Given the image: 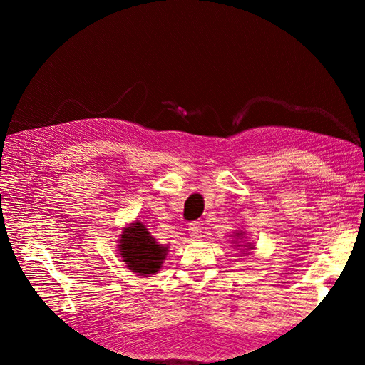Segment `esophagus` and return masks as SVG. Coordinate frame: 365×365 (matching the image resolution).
Instances as JSON below:
<instances>
[{
  "label": "esophagus",
  "mask_w": 365,
  "mask_h": 365,
  "mask_svg": "<svg viewBox=\"0 0 365 365\" xmlns=\"http://www.w3.org/2000/svg\"><path fill=\"white\" fill-rule=\"evenodd\" d=\"M188 234L192 240H199L200 234H202V227H200V222H191L188 226Z\"/></svg>",
  "instance_id": "34e87169"
}]
</instances>
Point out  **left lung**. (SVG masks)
<instances>
[{
	"mask_svg": "<svg viewBox=\"0 0 365 365\" xmlns=\"http://www.w3.org/2000/svg\"><path fill=\"white\" fill-rule=\"evenodd\" d=\"M247 247H250V250H252V245H247Z\"/></svg>",
	"mask_w": 365,
	"mask_h": 365,
	"instance_id": "1",
	"label": "left lung"
}]
</instances>
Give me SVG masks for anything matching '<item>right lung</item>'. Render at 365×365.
<instances>
[{"label":"right lung","instance_id":"right-lung-1","mask_svg":"<svg viewBox=\"0 0 365 365\" xmlns=\"http://www.w3.org/2000/svg\"><path fill=\"white\" fill-rule=\"evenodd\" d=\"M119 243L123 262L131 271L141 276L157 273L166 257V247L155 242L141 222H135L123 230Z\"/></svg>","mask_w":365,"mask_h":365}]
</instances>
